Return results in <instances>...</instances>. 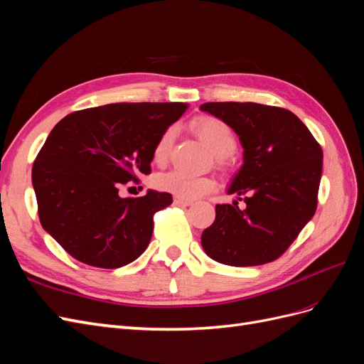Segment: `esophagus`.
<instances>
[{"instance_id":"1","label":"esophagus","mask_w":364,"mask_h":364,"mask_svg":"<svg viewBox=\"0 0 364 364\" xmlns=\"http://www.w3.org/2000/svg\"><path fill=\"white\" fill-rule=\"evenodd\" d=\"M174 203L181 205V206H190V205H193V200L182 199V197H174Z\"/></svg>"}]
</instances>
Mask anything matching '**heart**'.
Returning <instances> with one entry per match:
<instances>
[{"mask_svg": "<svg viewBox=\"0 0 364 364\" xmlns=\"http://www.w3.org/2000/svg\"><path fill=\"white\" fill-rule=\"evenodd\" d=\"M194 129L197 135L202 138L205 144L214 151L218 158L230 156L237 149V135L234 129L230 127L226 121L215 117H202L194 121ZM176 136L174 127H168L156 141L155 149H153V159L158 164L167 161L173 141ZM153 183L158 190L174 194L182 199H197L203 194L214 190L215 182L209 176H197L186 173L183 170L174 168L165 173H159L153 179Z\"/></svg>", "mask_w": 364, "mask_h": 364, "instance_id": "1", "label": "heart"}]
</instances>
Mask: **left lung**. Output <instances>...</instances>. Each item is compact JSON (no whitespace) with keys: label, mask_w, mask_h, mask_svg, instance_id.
<instances>
[{"label":"left lung","mask_w":364,"mask_h":364,"mask_svg":"<svg viewBox=\"0 0 364 364\" xmlns=\"http://www.w3.org/2000/svg\"><path fill=\"white\" fill-rule=\"evenodd\" d=\"M200 111L234 129L243 165L228 194L246 206L217 205L202 234L209 258L228 266H261L279 258L313 218L323 151L311 132L287 109L258 103H205Z\"/></svg>","instance_id":"8db88e82"}]
</instances>
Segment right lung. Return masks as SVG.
Masks as SVG:
<instances>
[{
	"label": "right lung",
	"mask_w": 364,
	"mask_h": 364,
	"mask_svg": "<svg viewBox=\"0 0 364 364\" xmlns=\"http://www.w3.org/2000/svg\"><path fill=\"white\" fill-rule=\"evenodd\" d=\"M188 105L114 103L83 109L53 127L31 168L42 228L73 258L118 269L150 243L153 215L170 193L119 197L121 185L150 173L156 141Z\"/></svg>",
	"instance_id": "right-lung-1"
}]
</instances>
